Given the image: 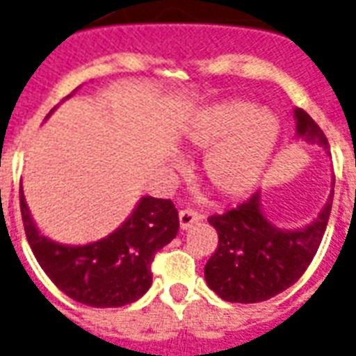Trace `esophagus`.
Masks as SVG:
<instances>
[{"mask_svg": "<svg viewBox=\"0 0 356 356\" xmlns=\"http://www.w3.org/2000/svg\"><path fill=\"white\" fill-rule=\"evenodd\" d=\"M200 219H202V216H200V211H197V209H191V208L180 209V227L181 228L193 227V225L200 221Z\"/></svg>", "mask_w": 356, "mask_h": 356, "instance_id": "34e87169", "label": "esophagus"}]
</instances>
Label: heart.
Segmentation results:
<instances>
[{"mask_svg": "<svg viewBox=\"0 0 356 356\" xmlns=\"http://www.w3.org/2000/svg\"><path fill=\"white\" fill-rule=\"evenodd\" d=\"M278 134V118L250 102L211 107L191 135L193 145L213 148L204 161L209 187L225 198L250 191L266 170Z\"/></svg>", "mask_w": 356, "mask_h": 356, "instance_id": "b5f03b06", "label": "heart"}]
</instances>
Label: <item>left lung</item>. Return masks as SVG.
Listing matches in <instances>:
<instances>
[{
  "label": "left lung",
  "instance_id": "1",
  "mask_svg": "<svg viewBox=\"0 0 356 356\" xmlns=\"http://www.w3.org/2000/svg\"><path fill=\"white\" fill-rule=\"evenodd\" d=\"M297 131L305 140L329 147L323 129L296 109ZM334 189L319 217L302 230L284 232L267 221L258 193L225 213L208 217L219 243L204 267L206 282L228 302H260L288 290L307 271L329 222Z\"/></svg>",
  "mask_w": 356,
  "mask_h": 356
}]
</instances>
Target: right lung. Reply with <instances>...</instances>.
I'll list each match as a JSON object with an SVG mask.
<instances>
[{
  "label": "right lung",
  "instance_id": "add662e5",
  "mask_svg": "<svg viewBox=\"0 0 356 356\" xmlns=\"http://www.w3.org/2000/svg\"><path fill=\"white\" fill-rule=\"evenodd\" d=\"M20 211L29 247L49 280L74 301L96 308L124 307L145 296L154 256L180 227L172 200L145 197L117 232L96 243L66 247L40 236L22 191Z\"/></svg>",
  "mask_w": 356,
  "mask_h": 356
}]
</instances>
